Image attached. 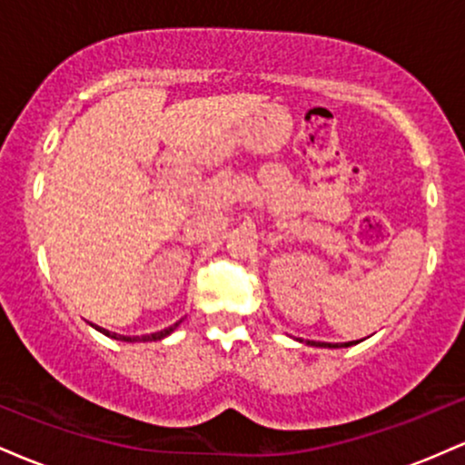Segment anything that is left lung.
<instances>
[{"mask_svg":"<svg viewBox=\"0 0 465 465\" xmlns=\"http://www.w3.org/2000/svg\"><path fill=\"white\" fill-rule=\"evenodd\" d=\"M311 345H317V348H348V345H351V343H317V341H312Z\"/></svg>","mask_w":465,"mask_h":465,"instance_id":"8db88e82","label":"left lung"}]
</instances>
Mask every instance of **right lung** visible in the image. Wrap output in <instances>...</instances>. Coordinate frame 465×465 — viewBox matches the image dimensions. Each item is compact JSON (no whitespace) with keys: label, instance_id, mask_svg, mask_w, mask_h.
Here are the masks:
<instances>
[{"label":"right lung","instance_id":"1","mask_svg":"<svg viewBox=\"0 0 465 465\" xmlns=\"http://www.w3.org/2000/svg\"><path fill=\"white\" fill-rule=\"evenodd\" d=\"M179 323H181V322L173 323V325H170V328H165V330H159V332L143 334V336H120V334H115V332H109V330H104V328H98V325H95V330H100V332H103V334L111 336V339H117V341H129V343H133V341H162V339H165V336H168V334H173L174 330H177V325H179Z\"/></svg>","mask_w":465,"mask_h":465}]
</instances>
